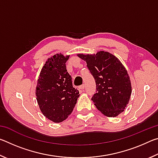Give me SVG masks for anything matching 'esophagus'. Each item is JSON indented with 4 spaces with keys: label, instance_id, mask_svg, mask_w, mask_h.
<instances>
[{
    "label": "esophagus",
    "instance_id": "obj_1",
    "mask_svg": "<svg viewBox=\"0 0 158 158\" xmlns=\"http://www.w3.org/2000/svg\"><path fill=\"white\" fill-rule=\"evenodd\" d=\"M84 88H85V85H80V86H79V89L81 90H83L84 89Z\"/></svg>",
    "mask_w": 158,
    "mask_h": 158
}]
</instances>
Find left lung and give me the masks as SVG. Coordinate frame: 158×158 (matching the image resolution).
<instances>
[{
    "label": "left lung",
    "mask_w": 158,
    "mask_h": 158,
    "mask_svg": "<svg viewBox=\"0 0 158 158\" xmlns=\"http://www.w3.org/2000/svg\"><path fill=\"white\" fill-rule=\"evenodd\" d=\"M77 56L86 62L95 79L97 90L91 100L96 107L107 117L118 116L126 108L132 93L127 69L118 58L107 52Z\"/></svg>",
    "instance_id": "left-lung-1"
}]
</instances>
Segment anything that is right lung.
<instances>
[{"mask_svg":"<svg viewBox=\"0 0 158 158\" xmlns=\"http://www.w3.org/2000/svg\"><path fill=\"white\" fill-rule=\"evenodd\" d=\"M69 57L56 53L48 58L37 79L35 95L40 109L54 123L65 121L71 114L80 95L67 72L65 63Z\"/></svg>","mask_w":158,"mask_h":158,"instance_id":"1","label":"right lung"}]
</instances>
